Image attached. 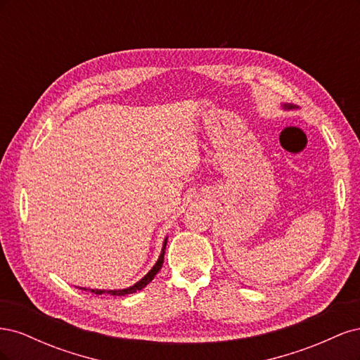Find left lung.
<instances>
[{
  "label": "left lung",
  "instance_id": "left-lung-1",
  "mask_svg": "<svg viewBox=\"0 0 360 360\" xmlns=\"http://www.w3.org/2000/svg\"><path fill=\"white\" fill-rule=\"evenodd\" d=\"M284 108H292L291 105H284Z\"/></svg>",
  "mask_w": 360,
  "mask_h": 360
}]
</instances>
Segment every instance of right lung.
Here are the masks:
<instances>
[{"mask_svg":"<svg viewBox=\"0 0 360 360\" xmlns=\"http://www.w3.org/2000/svg\"><path fill=\"white\" fill-rule=\"evenodd\" d=\"M165 246H167V238H165V242H163V248H162V252H160V257L158 259V263L153 266V269H151L143 279H141L139 282H136L135 285L129 287V288H124V290H108V291H105V290H90V288H81V290L90 291V292H94V294H103V292H106V294H111V296H127V294H132V292H136L139 290H143L147 284H150V282L153 281V278L156 276L158 271L162 269L163 254H165Z\"/></svg>","mask_w":360,"mask_h":360,"instance_id":"add662e5","label":"right lung"}]
</instances>
